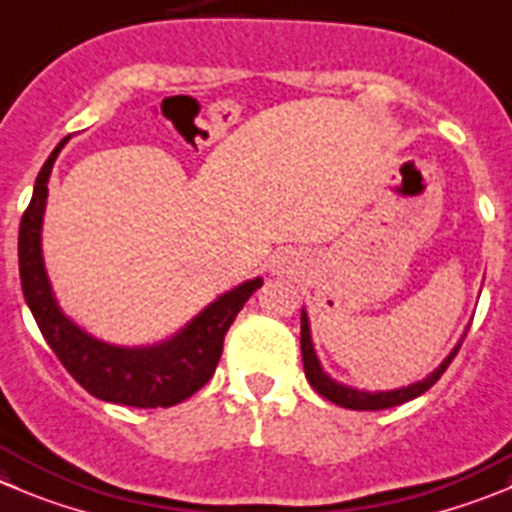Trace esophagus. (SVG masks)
I'll list each match as a JSON object with an SVG mask.
<instances>
[{"instance_id": "obj_1", "label": "esophagus", "mask_w": 512, "mask_h": 512, "mask_svg": "<svg viewBox=\"0 0 512 512\" xmlns=\"http://www.w3.org/2000/svg\"><path fill=\"white\" fill-rule=\"evenodd\" d=\"M270 267H272V272H278V275H283V272H290V260H288V257H283V255L272 257Z\"/></svg>"}]
</instances>
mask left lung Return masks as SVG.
Returning <instances> with one entry per match:
<instances>
[{
  "label": "left lung",
  "instance_id": "left-lung-1",
  "mask_svg": "<svg viewBox=\"0 0 512 512\" xmlns=\"http://www.w3.org/2000/svg\"><path fill=\"white\" fill-rule=\"evenodd\" d=\"M300 351H303V369H305V379L310 381L315 391L321 396H326L328 401L338 404L343 409H356V412H376V409H389V407H399L404 401L417 399L419 394H424L427 389H432L434 384L439 381V376L447 371V366L452 364V358L457 356L460 346L450 353V356L444 358V364L439 366L434 374H429L427 379L419 381V384L407 386V389H396V391H379V394H371V391H358L351 389V386L336 384L331 376L323 374L321 364H318V356L313 351V343H310V328H308V318L305 313L300 315Z\"/></svg>",
  "mask_w": 512,
  "mask_h": 512
}]
</instances>
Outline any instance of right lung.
<instances>
[{
    "label": "right lung",
    "instance_id": "obj_1",
    "mask_svg": "<svg viewBox=\"0 0 512 512\" xmlns=\"http://www.w3.org/2000/svg\"><path fill=\"white\" fill-rule=\"evenodd\" d=\"M62 138L45 161L35 181V191L19 222V280L27 305L35 315L40 333L68 374L95 399L126 404L136 409L174 407L197 394L214 376L224 348V336L234 323L242 305L262 285V278L242 283L232 293L214 300L209 308L189 323L171 341L151 348H118L95 341L75 323H70L52 298L47 272L42 265V214H45L47 179Z\"/></svg>",
    "mask_w": 512,
    "mask_h": 512
}]
</instances>
